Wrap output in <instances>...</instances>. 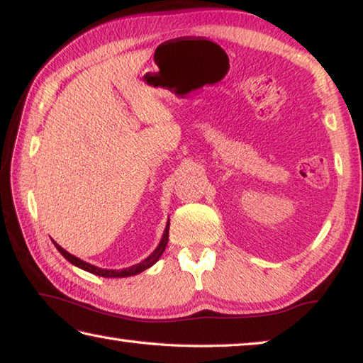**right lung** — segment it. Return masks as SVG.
Listing matches in <instances>:
<instances>
[{
    "instance_id": "1",
    "label": "right lung",
    "mask_w": 363,
    "mask_h": 363,
    "mask_svg": "<svg viewBox=\"0 0 363 363\" xmlns=\"http://www.w3.org/2000/svg\"><path fill=\"white\" fill-rule=\"evenodd\" d=\"M167 242H169V223H167V225H166V230H164V235H162V238H161V243L158 245V248H156V250L152 252V256H148V257L145 259V261H142L140 264H135V265L128 267V269H123V270L99 269V267H94V265H91V264L82 261V259H79V257L72 256L71 252H67L66 250L61 248V246H60L57 242H53V243H55V246H57V250L61 252V255H63V256L67 259V261H69V262L74 264V265H77L79 269H82V270H86V272L93 273V275L104 277V278H125V277L138 275V273H140V272H143V270H147L148 267H152V265L161 257L164 250H166Z\"/></svg>"
}]
</instances>
